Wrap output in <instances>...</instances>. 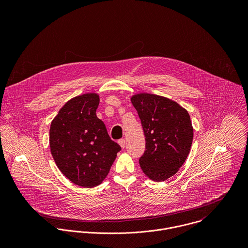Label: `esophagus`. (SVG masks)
I'll return each mask as SVG.
<instances>
[{
	"label": "esophagus",
	"mask_w": 248,
	"mask_h": 248,
	"mask_svg": "<svg viewBox=\"0 0 248 248\" xmlns=\"http://www.w3.org/2000/svg\"><path fill=\"white\" fill-rule=\"evenodd\" d=\"M118 144L121 146L122 149H124V148H125V140H124V139L119 140H118Z\"/></svg>",
	"instance_id": "34e87169"
}]
</instances>
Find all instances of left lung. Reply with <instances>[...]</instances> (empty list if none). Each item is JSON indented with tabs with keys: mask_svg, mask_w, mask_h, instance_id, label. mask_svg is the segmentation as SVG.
<instances>
[{
	"mask_svg": "<svg viewBox=\"0 0 248 248\" xmlns=\"http://www.w3.org/2000/svg\"><path fill=\"white\" fill-rule=\"evenodd\" d=\"M145 136V151L140 158L143 173L155 181L174 176L185 162L193 141L188 111L177 102L155 94L132 97Z\"/></svg>",
	"mask_w": 248,
	"mask_h": 248,
	"instance_id": "1",
	"label": "left lung"
}]
</instances>
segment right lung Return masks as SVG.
<instances>
[{
    "label": "right lung",
    "mask_w": 248,
    "mask_h": 248,
    "mask_svg": "<svg viewBox=\"0 0 248 248\" xmlns=\"http://www.w3.org/2000/svg\"><path fill=\"white\" fill-rule=\"evenodd\" d=\"M98 105L95 93L76 96L62 107L49 129L50 152L57 167L71 182L85 188L103 181L121 150L96 116Z\"/></svg>",
    "instance_id": "obj_1"
}]
</instances>
